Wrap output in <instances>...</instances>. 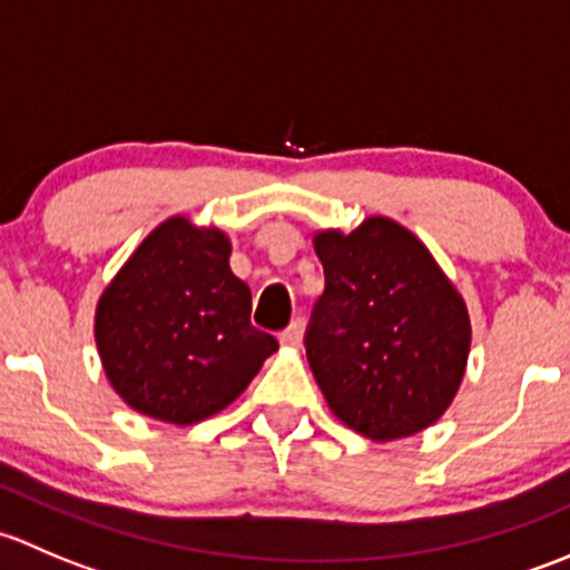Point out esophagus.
<instances>
[{"label": "esophagus", "mask_w": 570, "mask_h": 570, "mask_svg": "<svg viewBox=\"0 0 570 570\" xmlns=\"http://www.w3.org/2000/svg\"><path fill=\"white\" fill-rule=\"evenodd\" d=\"M301 336H303V325L301 320H295L286 331H281V344H286V347H297V344H301Z\"/></svg>", "instance_id": "esophagus-1"}]
</instances>
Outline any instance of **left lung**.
Wrapping results in <instances>:
<instances>
[{"label":"left lung","instance_id":"1","mask_svg":"<svg viewBox=\"0 0 570 570\" xmlns=\"http://www.w3.org/2000/svg\"><path fill=\"white\" fill-rule=\"evenodd\" d=\"M325 292L306 355L331 411L372 441L405 439L450 407L471 325L463 297L430 250L389 217L322 232Z\"/></svg>","mask_w":570,"mask_h":570}]
</instances>
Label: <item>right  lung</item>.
<instances>
[{"mask_svg": "<svg viewBox=\"0 0 570 570\" xmlns=\"http://www.w3.org/2000/svg\"><path fill=\"white\" fill-rule=\"evenodd\" d=\"M228 256L226 234L170 217L105 289L96 344L109 383L135 411L200 422L237 400L278 350L250 325V289Z\"/></svg>", "mask_w": 570, "mask_h": 570, "instance_id": "right-lung-1", "label": "right lung"}]
</instances>
